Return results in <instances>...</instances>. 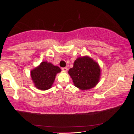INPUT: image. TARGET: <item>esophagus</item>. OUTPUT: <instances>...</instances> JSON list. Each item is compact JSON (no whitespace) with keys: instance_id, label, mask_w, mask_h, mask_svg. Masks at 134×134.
Masks as SVG:
<instances>
[{"instance_id":"1","label":"esophagus","mask_w":134,"mask_h":134,"mask_svg":"<svg viewBox=\"0 0 134 134\" xmlns=\"http://www.w3.org/2000/svg\"><path fill=\"white\" fill-rule=\"evenodd\" d=\"M62 70L63 71H64V72H67V70H68V69L67 67H63V68H62Z\"/></svg>"}]
</instances>
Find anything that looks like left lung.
Masks as SVG:
<instances>
[{
  "label": "left lung",
  "mask_w": 134,
  "mask_h": 134,
  "mask_svg": "<svg viewBox=\"0 0 134 134\" xmlns=\"http://www.w3.org/2000/svg\"><path fill=\"white\" fill-rule=\"evenodd\" d=\"M74 85L82 90L95 87L99 82L101 70L98 63L87 55L79 57L74 61L73 67L69 70Z\"/></svg>",
  "instance_id": "8db88e82"
}]
</instances>
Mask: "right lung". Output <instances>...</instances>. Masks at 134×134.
I'll use <instances>...</instances> for the list:
<instances>
[{"label": "right lung", "mask_w": 134, "mask_h": 134, "mask_svg": "<svg viewBox=\"0 0 134 134\" xmlns=\"http://www.w3.org/2000/svg\"><path fill=\"white\" fill-rule=\"evenodd\" d=\"M61 72L60 68L51 63L42 62L31 71V77L38 89L47 90L51 88L57 74Z\"/></svg>", "instance_id": "1"}]
</instances>
